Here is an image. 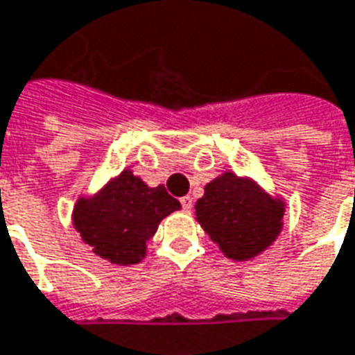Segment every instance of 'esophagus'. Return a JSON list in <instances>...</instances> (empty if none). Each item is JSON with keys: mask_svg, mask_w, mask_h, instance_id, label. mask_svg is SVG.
<instances>
[{"mask_svg": "<svg viewBox=\"0 0 355 355\" xmlns=\"http://www.w3.org/2000/svg\"><path fill=\"white\" fill-rule=\"evenodd\" d=\"M180 203H182V209H184L186 212H190L191 209H193V199H191L190 196H186V198L180 199Z\"/></svg>", "mask_w": 355, "mask_h": 355, "instance_id": "esophagus-1", "label": "esophagus"}]
</instances>
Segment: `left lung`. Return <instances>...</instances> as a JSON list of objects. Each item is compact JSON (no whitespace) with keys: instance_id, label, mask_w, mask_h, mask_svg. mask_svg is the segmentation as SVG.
<instances>
[{"instance_id":"left-lung-1","label":"left lung","mask_w":355,"mask_h":355,"mask_svg":"<svg viewBox=\"0 0 355 355\" xmlns=\"http://www.w3.org/2000/svg\"><path fill=\"white\" fill-rule=\"evenodd\" d=\"M286 205L248 177L224 173L205 186L196 216L224 256L248 261L267 250L282 231Z\"/></svg>"}]
</instances>
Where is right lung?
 <instances>
[{
	"instance_id": "add662e5",
	"label": "right lung",
	"mask_w": 355,
	"mask_h": 355,
	"mask_svg": "<svg viewBox=\"0 0 355 355\" xmlns=\"http://www.w3.org/2000/svg\"><path fill=\"white\" fill-rule=\"evenodd\" d=\"M180 203L165 186L150 188L130 169L109 180L92 198H78L73 225L92 252L116 265H135L146 256V241Z\"/></svg>"
}]
</instances>
